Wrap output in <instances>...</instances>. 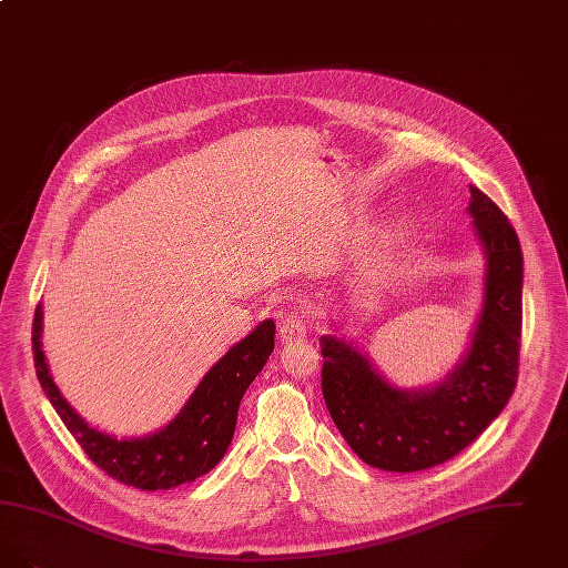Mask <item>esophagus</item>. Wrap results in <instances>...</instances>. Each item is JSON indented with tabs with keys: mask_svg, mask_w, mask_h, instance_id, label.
Masks as SVG:
<instances>
[{
	"mask_svg": "<svg viewBox=\"0 0 568 568\" xmlns=\"http://www.w3.org/2000/svg\"><path fill=\"white\" fill-rule=\"evenodd\" d=\"M278 336H281V341L285 342V344L306 338V323H304V317L297 315V313L287 315V317L281 321V325H278Z\"/></svg>",
	"mask_w": 568,
	"mask_h": 568,
	"instance_id": "esophagus-1",
	"label": "esophagus"
}]
</instances>
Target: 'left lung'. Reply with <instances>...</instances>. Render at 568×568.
Listing matches in <instances>:
<instances>
[{
    "instance_id": "8db88e82",
    "label": "left lung",
    "mask_w": 568,
    "mask_h": 568,
    "mask_svg": "<svg viewBox=\"0 0 568 568\" xmlns=\"http://www.w3.org/2000/svg\"><path fill=\"white\" fill-rule=\"evenodd\" d=\"M469 215L486 255L484 300L467 353L432 388L393 386L351 342L321 338V386L346 444L372 467L423 471L450 460L509 402L520 362L524 260L505 213L469 185Z\"/></svg>"
}]
</instances>
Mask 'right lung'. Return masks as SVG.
<instances>
[{"label": "right lung", "mask_w": 568, "mask_h": 568, "mask_svg": "<svg viewBox=\"0 0 568 568\" xmlns=\"http://www.w3.org/2000/svg\"><path fill=\"white\" fill-rule=\"evenodd\" d=\"M42 304L33 317V362L48 402L92 463L139 490H169L209 474L226 454L245 390L274 348V321H262L204 374L182 412L156 433L118 439L91 427L54 385L42 351Z\"/></svg>", "instance_id": "1"}]
</instances>
